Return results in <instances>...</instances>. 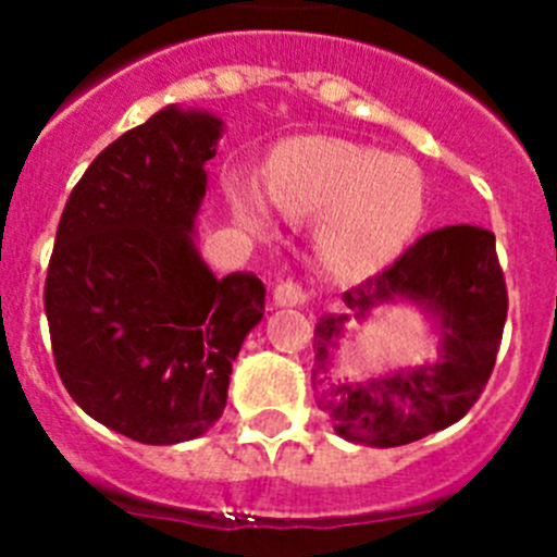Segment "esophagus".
<instances>
[{"label":"esophagus","mask_w":557,"mask_h":557,"mask_svg":"<svg viewBox=\"0 0 557 557\" xmlns=\"http://www.w3.org/2000/svg\"><path fill=\"white\" fill-rule=\"evenodd\" d=\"M307 299H310L307 290L299 283H290V280H285V283L274 288V305L277 307H301L307 305Z\"/></svg>","instance_id":"34e87169"}]
</instances>
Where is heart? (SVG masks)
Masks as SVG:
<instances>
[{
    "instance_id": "obj_1",
    "label": "heart",
    "mask_w": 557,
    "mask_h": 557,
    "mask_svg": "<svg viewBox=\"0 0 557 557\" xmlns=\"http://www.w3.org/2000/svg\"><path fill=\"white\" fill-rule=\"evenodd\" d=\"M267 199L288 218H312L323 263L347 277L380 272L418 234L429 210V185L414 161L372 145L305 134L277 145L263 170ZM250 226L269 221L256 185L232 190Z\"/></svg>"
}]
</instances>
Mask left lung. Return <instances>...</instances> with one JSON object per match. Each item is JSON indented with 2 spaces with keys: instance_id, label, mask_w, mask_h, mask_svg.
<instances>
[{
  "instance_id": "1",
  "label": "left lung",
  "mask_w": 557,
  "mask_h": 557,
  "mask_svg": "<svg viewBox=\"0 0 557 557\" xmlns=\"http://www.w3.org/2000/svg\"><path fill=\"white\" fill-rule=\"evenodd\" d=\"M407 300L432 320L441 356L423 368L388 370L367 381H331L333 352L350 322L377 306ZM347 310L323 314L314 325L312 387L318 407L347 442L398 447L458 423L496 363L507 320V285L496 237L476 226L429 232L393 267L342 294Z\"/></svg>"
}]
</instances>
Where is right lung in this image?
I'll return each instance as SVG.
<instances>
[{"mask_svg": "<svg viewBox=\"0 0 557 557\" xmlns=\"http://www.w3.org/2000/svg\"><path fill=\"white\" fill-rule=\"evenodd\" d=\"M223 121L170 104L121 134L66 199L45 314L55 369L77 407L143 445L205 434L261 323L250 272L215 277L194 232Z\"/></svg>", "mask_w": 557, "mask_h": 557, "instance_id": "add662e5", "label": "right lung"}]
</instances>
